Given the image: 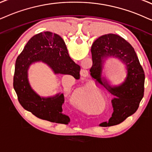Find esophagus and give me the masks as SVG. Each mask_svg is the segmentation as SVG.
<instances>
[{
  "label": "esophagus",
  "mask_w": 152,
  "mask_h": 152,
  "mask_svg": "<svg viewBox=\"0 0 152 152\" xmlns=\"http://www.w3.org/2000/svg\"><path fill=\"white\" fill-rule=\"evenodd\" d=\"M80 76H83V77H86V76H88V72L86 69H82L80 72Z\"/></svg>",
  "instance_id": "1"
}]
</instances>
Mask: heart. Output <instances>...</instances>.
Masks as SVG:
<instances>
[{
    "mask_svg": "<svg viewBox=\"0 0 152 152\" xmlns=\"http://www.w3.org/2000/svg\"><path fill=\"white\" fill-rule=\"evenodd\" d=\"M88 93H87L86 89H82L80 90L79 95H78V98H79L80 102H85L88 99Z\"/></svg>",
    "mask_w": 152,
    "mask_h": 152,
    "instance_id": "obj_1",
    "label": "heart"
}]
</instances>
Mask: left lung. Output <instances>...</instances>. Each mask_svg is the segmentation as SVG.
Masks as SVG:
<instances>
[{
  "label": "left lung",
  "mask_w": 152,
  "mask_h": 152,
  "mask_svg": "<svg viewBox=\"0 0 152 152\" xmlns=\"http://www.w3.org/2000/svg\"><path fill=\"white\" fill-rule=\"evenodd\" d=\"M91 53L93 66L90 75L113 95L114 112L109 123L118 125L137 110L142 99L145 78L142 66L132 45L116 34H105L96 39ZM109 57L118 58L125 66L126 77L118 85H112L103 74Z\"/></svg>",
  "instance_id": "8db88e82"
}]
</instances>
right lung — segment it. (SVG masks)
Returning a JSON list of instances; mask_svg holds the SVG:
<instances>
[{
	"instance_id": "right-lung-1",
	"label": "right lung",
	"mask_w": 152,
	"mask_h": 152,
	"mask_svg": "<svg viewBox=\"0 0 152 152\" xmlns=\"http://www.w3.org/2000/svg\"><path fill=\"white\" fill-rule=\"evenodd\" d=\"M37 62L47 65L54 74H69L76 79L80 78V67L71 59L64 40L50 31L41 32L31 38L15 63L13 86L23 108L43 120L68 124L69 117L62 113L63 93L42 97L31 86L28 69Z\"/></svg>"
}]
</instances>
